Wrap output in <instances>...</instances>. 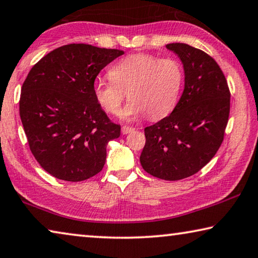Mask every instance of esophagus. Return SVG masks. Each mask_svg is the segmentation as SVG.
Returning a JSON list of instances; mask_svg holds the SVG:
<instances>
[{"instance_id":"1","label":"esophagus","mask_w":258,"mask_h":258,"mask_svg":"<svg viewBox=\"0 0 258 258\" xmlns=\"http://www.w3.org/2000/svg\"><path fill=\"white\" fill-rule=\"evenodd\" d=\"M134 131L133 127H130V126H122L121 127V133L122 134H128V133H132Z\"/></svg>"}]
</instances>
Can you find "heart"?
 <instances>
[{
	"mask_svg": "<svg viewBox=\"0 0 258 258\" xmlns=\"http://www.w3.org/2000/svg\"><path fill=\"white\" fill-rule=\"evenodd\" d=\"M110 80L96 79L94 97L105 112L116 114L126 97L130 102L120 113L125 120L148 113L153 119L165 117L177 105L183 83V68L175 58L134 54L110 69Z\"/></svg>",
	"mask_w": 258,
	"mask_h": 258,
	"instance_id": "b5f03b06",
	"label": "heart"
}]
</instances>
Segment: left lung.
<instances>
[{
    "mask_svg": "<svg viewBox=\"0 0 258 258\" xmlns=\"http://www.w3.org/2000/svg\"><path fill=\"white\" fill-rule=\"evenodd\" d=\"M183 65L185 87L169 116L145 128L140 163L146 172L180 180L202 169L224 140L230 89L223 71L206 52L186 43L166 44Z\"/></svg>",
    "mask_w": 258,
    "mask_h": 258,
    "instance_id": "8db88e82",
    "label": "left lung"
}]
</instances>
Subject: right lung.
<instances>
[{"label": "right lung", "instance_id": "add662e5", "mask_svg": "<svg viewBox=\"0 0 258 258\" xmlns=\"http://www.w3.org/2000/svg\"><path fill=\"white\" fill-rule=\"evenodd\" d=\"M118 49L71 43L55 49L24 81L19 114L30 149L42 169L65 181H83L103 169L109 141L119 138L97 103L93 85Z\"/></svg>", "mask_w": 258, "mask_h": 258}]
</instances>
